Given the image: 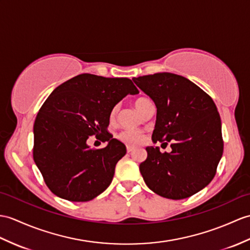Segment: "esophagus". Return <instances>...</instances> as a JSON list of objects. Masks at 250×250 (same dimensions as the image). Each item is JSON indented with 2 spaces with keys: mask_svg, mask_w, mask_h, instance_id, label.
<instances>
[{
  "mask_svg": "<svg viewBox=\"0 0 250 250\" xmlns=\"http://www.w3.org/2000/svg\"><path fill=\"white\" fill-rule=\"evenodd\" d=\"M133 149H134V148H133V147H131V146H126V151L127 152H132L133 151Z\"/></svg>",
  "mask_w": 250,
  "mask_h": 250,
  "instance_id": "esophagus-1",
  "label": "esophagus"
}]
</instances>
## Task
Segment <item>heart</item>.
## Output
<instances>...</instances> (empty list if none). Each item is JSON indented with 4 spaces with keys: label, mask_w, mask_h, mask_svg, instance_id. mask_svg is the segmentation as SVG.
<instances>
[{
    "label": "heart",
    "mask_w": 250,
    "mask_h": 250,
    "mask_svg": "<svg viewBox=\"0 0 250 250\" xmlns=\"http://www.w3.org/2000/svg\"><path fill=\"white\" fill-rule=\"evenodd\" d=\"M148 100L147 99H144V98H141V99H137V100L135 101L134 105H135V108L138 111V113H141L142 108L144 106V104L146 103ZM116 111H117V107H114L113 111L111 113V117L113 118L114 116L116 115ZM119 138L121 139V141L129 144V145H137L141 143L143 139H144V135L142 134L141 132L138 131H134V130H125V131H123L119 134Z\"/></svg>",
    "instance_id": "obj_1"
}]
</instances>
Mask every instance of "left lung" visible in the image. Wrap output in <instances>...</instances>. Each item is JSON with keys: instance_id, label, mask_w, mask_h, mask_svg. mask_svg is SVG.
<instances>
[{"instance_id": "obj_1", "label": "left lung", "mask_w": 250, "mask_h": 250, "mask_svg": "<svg viewBox=\"0 0 250 250\" xmlns=\"http://www.w3.org/2000/svg\"><path fill=\"white\" fill-rule=\"evenodd\" d=\"M152 99L156 121L154 143L171 151L147 147V159L139 165L147 187L162 197L179 200L198 193L215 176L223 155L222 121L212 98L188 79L170 72L133 78Z\"/></svg>"}]
</instances>
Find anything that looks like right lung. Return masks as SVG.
<instances>
[{"mask_svg": "<svg viewBox=\"0 0 250 250\" xmlns=\"http://www.w3.org/2000/svg\"><path fill=\"white\" fill-rule=\"evenodd\" d=\"M137 94L130 79L90 73L79 74L52 91L35 120L33 151L52 193L84 202L109 187L116 164L126 153L125 144L106 131L109 117L125 96ZM91 135L108 146L90 149L86 139Z\"/></svg>", "mask_w": 250, "mask_h": 250, "instance_id": "1", "label": "right lung"}]
</instances>
